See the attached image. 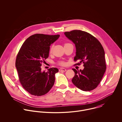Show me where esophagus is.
Segmentation results:
<instances>
[{
    "mask_svg": "<svg viewBox=\"0 0 122 122\" xmlns=\"http://www.w3.org/2000/svg\"><path fill=\"white\" fill-rule=\"evenodd\" d=\"M66 69L64 68H60L59 69V71H60V72H62V71H63V72H65V71H66Z\"/></svg>",
    "mask_w": 122,
    "mask_h": 122,
    "instance_id": "1",
    "label": "esophagus"
}]
</instances>
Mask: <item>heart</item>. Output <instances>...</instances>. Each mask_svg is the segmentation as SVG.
Segmentation results:
<instances>
[{"label":"heart","mask_w":122,"mask_h":122,"mask_svg":"<svg viewBox=\"0 0 122 122\" xmlns=\"http://www.w3.org/2000/svg\"><path fill=\"white\" fill-rule=\"evenodd\" d=\"M66 44H65V45H66ZM52 49H53V47L51 46V47H50V48L49 49V53H51L52 52ZM57 64H58V65H59L60 66H65L66 64V63L65 61H58L57 62Z\"/></svg>","instance_id":"b5f03b06"}]
</instances>
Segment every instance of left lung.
<instances>
[{"instance_id": "1", "label": "left lung", "mask_w": 122, "mask_h": 122, "mask_svg": "<svg viewBox=\"0 0 122 122\" xmlns=\"http://www.w3.org/2000/svg\"><path fill=\"white\" fill-rule=\"evenodd\" d=\"M64 34L75 44L76 55L74 61L84 64L83 70H72L75 76L74 85L83 91L95 89L100 83L106 71V65L103 48L98 40L90 33L81 30H73Z\"/></svg>"}]
</instances>
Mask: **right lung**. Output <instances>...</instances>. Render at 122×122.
I'll return each mask as SVG.
<instances>
[{"mask_svg":"<svg viewBox=\"0 0 122 122\" xmlns=\"http://www.w3.org/2000/svg\"><path fill=\"white\" fill-rule=\"evenodd\" d=\"M59 36L33 34L26 40L17 54L15 66L19 81L22 87L32 95L46 94L54 84L55 74L58 69L52 67L42 72L41 66L49 56L51 44Z\"/></svg>","mask_w":122,"mask_h":122,"instance_id":"1","label":"right lung"}]
</instances>
